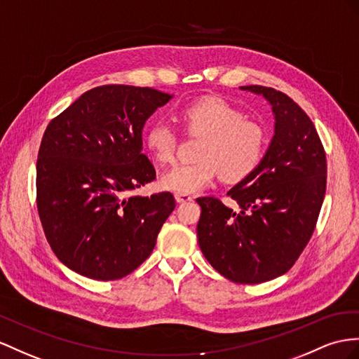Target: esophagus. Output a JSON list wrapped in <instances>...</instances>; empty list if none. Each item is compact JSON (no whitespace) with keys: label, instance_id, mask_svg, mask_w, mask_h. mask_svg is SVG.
<instances>
[{"label":"esophagus","instance_id":"esophagus-1","mask_svg":"<svg viewBox=\"0 0 359 359\" xmlns=\"http://www.w3.org/2000/svg\"><path fill=\"white\" fill-rule=\"evenodd\" d=\"M174 198H176L177 203H188V201L194 200V197H191L188 194H176V196H174Z\"/></svg>","mask_w":359,"mask_h":359}]
</instances>
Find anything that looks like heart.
Instances as JSON below:
<instances>
[{"instance_id":"b5f03b06","label":"heart","mask_w":359,"mask_h":359,"mask_svg":"<svg viewBox=\"0 0 359 359\" xmlns=\"http://www.w3.org/2000/svg\"><path fill=\"white\" fill-rule=\"evenodd\" d=\"M179 119L189 135L203 136L197 150V162L182 163L159 179L162 189L176 194H194L210 185L219 171L227 182H240L259 167L267 136L264 128L244 119L240 109L223 98L198 100L179 112ZM144 142L153 159L170 163L176 156L177 136L172 127L158 119L147 128Z\"/></svg>"}]
</instances>
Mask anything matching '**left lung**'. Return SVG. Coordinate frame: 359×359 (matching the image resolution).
<instances>
[{"mask_svg": "<svg viewBox=\"0 0 359 359\" xmlns=\"http://www.w3.org/2000/svg\"><path fill=\"white\" fill-rule=\"evenodd\" d=\"M240 89L269 101L274 135L259 167L227 192L240 209L197 198V236L208 262L226 279L261 283L287 273L314 232L326 192V154L309 116L288 95L258 85Z\"/></svg>", "mask_w": 359, "mask_h": 359, "instance_id": "8db88e82", "label": "left lung"}]
</instances>
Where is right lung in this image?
Here are the masks:
<instances>
[{
	"label": "right lung",
	"mask_w": 359,
	"mask_h": 359,
	"mask_svg": "<svg viewBox=\"0 0 359 359\" xmlns=\"http://www.w3.org/2000/svg\"><path fill=\"white\" fill-rule=\"evenodd\" d=\"M171 98L151 88L98 86L48 124L36 163V201L53 252L72 271L115 280L151 255L176 201L171 192L132 191L156 179L142 154V128Z\"/></svg>",
	"instance_id": "add662e5"
}]
</instances>
